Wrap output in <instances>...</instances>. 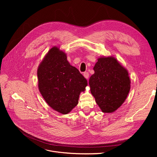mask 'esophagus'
Returning a JSON list of instances; mask_svg holds the SVG:
<instances>
[{
	"label": "esophagus",
	"mask_w": 157,
	"mask_h": 157,
	"mask_svg": "<svg viewBox=\"0 0 157 157\" xmlns=\"http://www.w3.org/2000/svg\"><path fill=\"white\" fill-rule=\"evenodd\" d=\"M83 76H84V77L86 78V79H88V77H89V74H88V72H85L84 73H83Z\"/></svg>",
	"instance_id": "obj_1"
}]
</instances>
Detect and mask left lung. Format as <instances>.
Masks as SVG:
<instances>
[{
  "instance_id": "obj_1",
  "label": "left lung",
  "mask_w": 157,
  "mask_h": 157,
  "mask_svg": "<svg viewBox=\"0 0 157 157\" xmlns=\"http://www.w3.org/2000/svg\"><path fill=\"white\" fill-rule=\"evenodd\" d=\"M94 70L89 79L90 92L103 113H113L125 102L129 93L128 72L112 56L98 58Z\"/></svg>"
}]
</instances>
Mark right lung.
<instances>
[{
  "label": "right lung",
  "mask_w": 157,
  "mask_h": 157,
  "mask_svg": "<svg viewBox=\"0 0 157 157\" xmlns=\"http://www.w3.org/2000/svg\"><path fill=\"white\" fill-rule=\"evenodd\" d=\"M38 88L49 107L66 114L77 105L87 81L67 61V55L54 46L46 53L37 69Z\"/></svg>",
  "instance_id": "obj_1"
}]
</instances>
